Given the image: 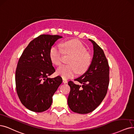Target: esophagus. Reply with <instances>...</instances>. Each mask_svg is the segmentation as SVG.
I'll return each mask as SVG.
<instances>
[{"label":"esophagus","mask_w":134,"mask_h":134,"mask_svg":"<svg viewBox=\"0 0 134 134\" xmlns=\"http://www.w3.org/2000/svg\"><path fill=\"white\" fill-rule=\"evenodd\" d=\"M63 82L64 84H66V83H68V80L65 79H63Z\"/></svg>","instance_id":"34e87169"}]
</instances>
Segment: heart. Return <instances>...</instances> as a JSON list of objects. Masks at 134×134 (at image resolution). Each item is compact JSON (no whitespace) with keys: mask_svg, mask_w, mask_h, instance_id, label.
I'll use <instances>...</instances> for the list:
<instances>
[{"mask_svg":"<svg viewBox=\"0 0 134 134\" xmlns=\"http://www.w3.org/2000/svg\"><path fill=\"white\" fill-rule=\"evenodd\" d=\"M62 47L57 45L53 46L49 52L50 60L54 65H60L63 53L71 55L68 64L59 67L57 74L64 79H69L77 73L82 74L89 69L91 62L90 54L86 52L84 45L77 40H70L63 43Z\"/></svg>","mask_w":134,"mask_h":134,"instance_id":"heart-1","label":"heart"}]
</instances>
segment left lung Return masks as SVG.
Returning a JSON list of instances; mask_svg holds the SVG:
<instances>
[{"instance_id":"8db88e82","label":"left lung","mask_w":134,"mask_h":134,"mask_svg":"<svg viewBox=\"0 0 134 134\" xmlns=\"http://www.w3.org/2000/svg\"><path fill=\"white\" fill-rule=\"evenodd\" d=\"M94 55L87 70L75 79L81 85L69 81L70 94L68 99L69 108L73 112L87 114L102 102L107 93L109 84V66L103 50L91 39Z\"/></svg>"}]
</instances>
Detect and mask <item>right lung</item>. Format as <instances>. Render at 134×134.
Wrapping results in <instances>:
<instances>
[{
    "instance_id": "add662e5",
    "label": "right lung",
    "mask_w": 134,
    "mask_h": 134,
    "mask_svg": "<svg viewBox=\"0 0 134 134\" xmlns=\"http://www.w3.org/2000/svg\"><path fill=\"white\" fill-rule=\"evenodd\" d=\"M58 35H40L31 41L18 61L15 71V85L22 104L32 111L48 110L52 97L62 82L58 76L49 78L55 70L49 57V52L58 39Z\"/></svg>"
}]
</instances>
